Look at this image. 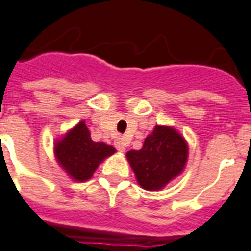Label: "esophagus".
<instances>
[{"instance_id": "esophagus-1", "label": "esophagus", "mask_w": 251, "mask_h": 251, "mask_svg": "<svg viewBox=\"0 0 251 251\" xmlns=\"http://www.w3.org/2000/svg\"><path fill=\"white\" fill-rule=\"evenodd\" d=\"M115 145H116V148H117V151H125V149H126V140L124 138H119L115 142Z\"/></svg>"}]
</instances>
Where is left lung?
I'll use <instances>...</instances> for the list:
<instances>
[{"mask_svg": "<svg viewBox=\"0 0 251 251\" xmlns=\"http://www.w3.org/2000/svg\"><path fill=\"white\" fill-rule=\"evenodd\" d=\"M187 144L177 131L157 125L144 140L143 148L127 151V161L139 185L145 190H159L181 174L187 161Z\"/></svg>", "mask_w": 251, "mask_h": 251, "instance_id": "8db88e82", "label": "left lung"}]
</instances>
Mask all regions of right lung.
Segmentation results:
<instances>
[{
    "label": "right lung",
    "mask_w": 251,
    "mask_h": 251,
    "mask_svg": "<svg viewBox=\"0 0 251 251\" xmlns=\"http://www.w3.org/2000/svg\"><path fill=\"white\" fill-rule=\"evenodd\" d=\"M115 151L112 145L93 142L84 121H80L54 145L58 163L76 181H86L92 177L100 162Z\"/></svg>",
    "instance_id": "1"
}]
</instances>
